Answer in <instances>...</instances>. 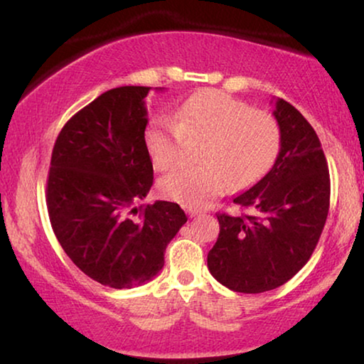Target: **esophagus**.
Listing matches in <instances>:
<instances>
[{
  "mask_svg": "<svg viewBox=\"0 0 364 364\" xmlns=\"http://www.w3.org/2000/svg\"><path fill=\"white\" fill-rule=\"evenodd\" d=\"M187 213H188V217H191V218H195V217H198V215H200L197 210H188Z\"/></svg>",
  "mask_w": 364,
  "mask_h": 364,
  "instance_id": "34e87169",
  "label": "esophagus"
}]
</instances>
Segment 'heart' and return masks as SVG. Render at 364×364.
<instances>
[{
    "label": "heart",
    "mask_w": 364,
    "mask_h": 364,
    "mask_svg": "<svg viewBox=\"0 0 364 364\" xmlns=\"http://www.w3.org/2000/svg\"><path fill=\"white\" fill-rule=\"evenodd\" d=\"M176 119L156 118L144 133L147 154L156 169L181 161L186 139H205L203 167H178L159 183L166 198L198 208L231 186H245L262 176L281 147V128L271 113L220 90H202L186 100Z\"/></svg>",
    "instance_id": "obj_1"
}]
</instances>
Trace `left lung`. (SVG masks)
<instances>
[{
    "label": "left lung",
    "instance_id": "8db88e82",
    "mask_svg": "<svg viewBox=\"0 0 364 364\" xmlns=\"http://www.w3.org/2000/svg\"><path fill=\"white\" fill-rule=\"evenodd\" d=\"M281 149L271 171L233 198L250 215L217 213L220 235L207 262L231 291L259 294L292 279L310 259L330 207V173L320 139L299 109L277 98Z\"/></svg>",
    "mask_w": 364,
    "mask_h": 364
}]
</instances>
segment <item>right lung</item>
<instances>
[{"label": "right lung", "instance_id": "right-lung-1", "mask_svg": "<svg viewBox=\"0 0 364 364\" xmlns=\"http://www.w3.org/2000/svg\"><path fill=\"white\" fill-rule=\"evenodd\" d=\"M151 87H118L95 98L57 136L46 200L62 250L103 286L151 281L187 217L177 203H138L154 181L144 143Z\"/></svg>", "mask_w": 364, "mask_h": 364}]
</instances>
